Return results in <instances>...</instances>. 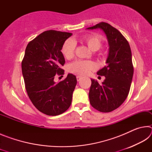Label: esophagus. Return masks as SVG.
Segmentation results:
<instances>
[{"mask_svg":"<svg viewBox=\"0 0 152 152\" xmlns=\"http://www.w3.org/2000/svg\"><path fill=\"white\" fill-rule=\"evenodd\" d=\"M82 77L80 76H76V79H77V80H78V81L82 79Z\"/></svg>","mask_w":152,"mask_h":152,"instance_id":"esophagus-1","label":"esophagus"}]
</instances>
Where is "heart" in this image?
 <instances>
[{"instance_id":"b5f03b06","label":"heart","mask_w":152,"mask_h":152,"mask_svg":"<svg viewBox=\"0 0 152 152\" xmlns=\"http://www.w3.org/2000/svg\"><path fill=\"white\" fill-rule=\"evenodd\" d=\"M82 42L88 46L90 50L95 51L101 48L102 42L101 39L97 36L88 35L82 38ZM76 43L72 39L66 40L61 47V51L64 58L67 60H70L74 56ZM95 64L92 61L76 60L69 66V70L72 73H76L82 75H85L89 72L95 68Z\"/></svg>"}]
</instances>
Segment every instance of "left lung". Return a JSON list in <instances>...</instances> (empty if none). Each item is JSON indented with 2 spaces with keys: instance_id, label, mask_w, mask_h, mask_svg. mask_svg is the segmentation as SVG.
<instances>
[{
  "instance_id": "obj_1",
  "label": "left lung",
  "mask_w": 152,
  "mask_h": 152,
  "mask_svg": "<svg viewBox=\"0 0 152 152\" xmlns=\"http://www.w3.org/2000/svg\"><path fill=\"white\" fill-rule=\"evenodd\" d=\"M95 29H101L105 33L109 51L107 66L97 72L105 79L102 84L91 79L89 100L95 109L109 113L120 107L128 96L133 75L132 51L124 36L109 23L101 22L87 28Z\"/></svg>"
}]
</instances>
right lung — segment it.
Returning a JSON list of instances; mask_svg holds the SVG:
<instances>
[{
  "mask_svg": "<svg viewBox=\"0 0 152 152\" xmlns=\"http://www.w3.org/2000/svg\"><path fill=\"white\" fill-rule=\"evenodd\" d=\"M72 33L49 30L28 43L21 63L25 88L37 109L50 116L60 115L68 109L77 80L68 74L56 83V76H62L65 64L61 47Z\"/></svg>",
  "mask_w": 152,
  "mask_h": 152,
  "instance_id": "right-lung-1",
  "label": "right lung"
}]
</instances>
